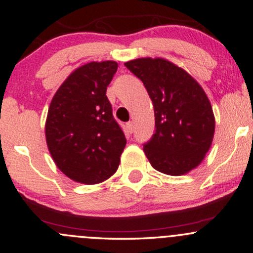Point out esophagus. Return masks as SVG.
<instances>
[{
  "instance_id": "34e87169",
  "label": "esophagus",
  "mask_w": 253,
  "mask_h": 253,
  "mask_svg": "<svg viewBox=\"0 0 253 253\" xmlns=\"http://www.w3.org/2000/svg\"><path fill=\"white\" fill-rule=\"evenodd\" d=\"M126 129L129 133H132L133 132V123L132 122H127L126 124Z\"/></svg>"
}]
</instances>
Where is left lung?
<instances>
[{
	"mask_svg": "<svg viewBox=\"0 0 253 253\" xmlns=\"http://www.w3.org/2000/svg\"><path fill=\"white\" fill-rule=\"evenodd\" d=\"M124 65L143 82L153 102L155 132L143 145L152 167L178 176L196 168L212 144V106L188 72L164 58H137Z\"/></svg>",
	"mask_w": 253,
	"mask_h": 253,
	"instance_id": "obj_1",
	"label": "left lung"
}]
</instances>
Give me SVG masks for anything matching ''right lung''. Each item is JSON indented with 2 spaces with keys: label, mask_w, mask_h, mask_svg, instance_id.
<instances>
[{
  "label": "right lung",
  "mask_w": 253,
  "mask_h": 253,
  "mask_svg": "<svg viewBox=\"0 0 253 253\" xmlns=\"http://www.w3.org/2000/svg\"><path fill=\"white\" fill-rule=\"evenodd\" d=\"M116 62H91L75 70L51 100L46 140L51 158L69 178L95 184L117 170L126 139L113 116L106 91Z\"/></svg>",
  "instance_id": "1"
}]
</instances>
